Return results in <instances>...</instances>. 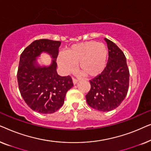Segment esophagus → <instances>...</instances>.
I'll use <instances>...</instances> for the list:
<instances>
[{
	"label": "esophagus",
	"instance_id": "esophagus-1",
	"mask_svg": "<svg viewBox=\"0 0 151 151\" xmlns=\"http://www.w3.org/2000/svg\"><path fill=\"white\" fill-rule=\"evenodd\" d=\"M78 80L77 79H75V78H73V84H76L78 83Z\"/></svg>",
	"mask_w": 151,
	"mask_h": 151
}]
</instances>
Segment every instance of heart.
Instances as JSON below:
<instances>
[{"instance_id":"obj_1","label":"heart","mask_w":151,"mask_h":151,"mask_svg":"<svg viewBox=\"0 0 151 151\" xmlns=\"http://www.w3.org/2000/svg\"><path fill=\"white\" fill-rule=\"evenodd\" d=\"M108 50L105 45L95 41L80 42L67 48L65 53H60L58 63L66 73L76 69L86 77H95L102 73L106 65Z\"/></svg>"}]
</instances>
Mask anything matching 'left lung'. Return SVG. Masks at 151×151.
Masks as SVG:
<instances>
[{
  "label": "left lung",
  "instance_id": "8db88e82",
  "mask_svg": "<svg viewBox=\"0 0 151 151\" xmlns=\"http://www.w3.org/2000/svg\"><path fill=\"white\" fill-rule=\"evenodd\" d=\"M109 49L106 67L100 75L90 80L86 94L87 104L93 109L106 112L119 106L127 96L129 86V70L122 51L105 38Z\"/></svg>",
  "mask_w": 151,
  "mask_h": 151
}]
</instances>
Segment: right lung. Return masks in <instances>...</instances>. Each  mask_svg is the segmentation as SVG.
<instances>
[{
  "instance_id": "right-lung-1",
  "label": "right lung",
  "mask_w": 151,
  "mask_h": 151,
  "mask_svg": "<svg viewBox=\"0 0 151 151\" xmlns=\"http://www.w3.org/2000/svg\"><path fill=\"white\" fill-rule=\"evenodd\" d=\"M60 41L40 39L33 42L20 57L17 79L18 88L26 104L43 114L57 111L63 106L66 93L73 86L69 76L57 73L56 58ZM47 52L53 60L49 66H40L37 58Z\"/></svg>"
}]
</instances>
